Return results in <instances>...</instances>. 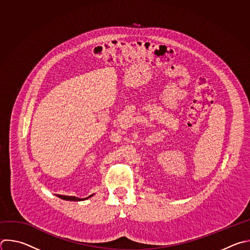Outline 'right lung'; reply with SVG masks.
I'll return each instance as SVG.
<instances>
[{"label":"right lung","instance_id":"right-lung-1","mask_svg":"<svg viewBox=\"0 0 250 250\" xmlns=\"http://www.w3.org/2000/svg\"><path fill=\"white\" fill-rule=\"evenodd\" d=\"M58 197H60L61 199H63V200H68V201H81V200H85V199H88L90 197L93 196V194L89 195L88 197L86 198H78V197H75V196H66V195H60V194H57Z\"/></svg>","mask_w":250,"mask_h":250}]
</instances>
